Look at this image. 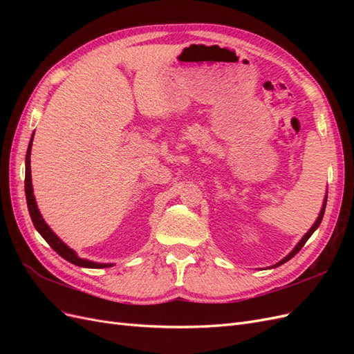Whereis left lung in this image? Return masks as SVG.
Listing matches in <instances>:
<instances>
[{
    "mask_svg": "<svg viewBox=\"0 0 354 354\" xmlns=\"http://www.w3.org/2000/svg\"><path fill=\"white\" fill-rule=\"evenodd\" d=\"M326 199H328V194L325 195V199H324V205H322V208H320V212H319V217L316 218V221H315V224H313V226L312 227H310L308 229V232L304 234V236L301 238V241H299L295 246H294V250L291 251V252H289L286 257H283V259L281 260V261H277L276 264H273V266H270L269 267V269H274V267H279V266H282L283 263H286V261H289V260H291L292 259V257L299 251V250H301L303 248V246H304V243L308 241V238L310 236H312V234L315 233V230L320 226V223H322V218H324V214H325V208H326Z\"/></svg>",
    "mask_w": 354,
    "mask_h": 354,
    "instance_id": "1",
    "label": "left lung"
}]
</instances>
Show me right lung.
Segmentation results:
<instances>
[{"label":"right lung","instance_id":"add662e5","mask_svg":"<svg viewBox=\"0 0 354 354\" xmlns=\"http://www.w3.org/2000/svg\"><path fill=\"white\" fill-rule=\"evenodd\" d=\"M32 140H34V134L30 137V142L28 146V152H26V159H25V194H26V202H28V209H29V216L32 223H34L35 229L41 234L42 238L47 241V243L55 250L60 257H63L66 261L85 267V269H104V267H112L113 263H95L87 259H81V257L77 255L72 248L63 242L57 234L50 229L48 224L42 218L41 212L38 209L37 201L34 196V187H32V177H30V149H32Z\"/></svg>","mask_w":354,"mask_h":354}]
</instances>
